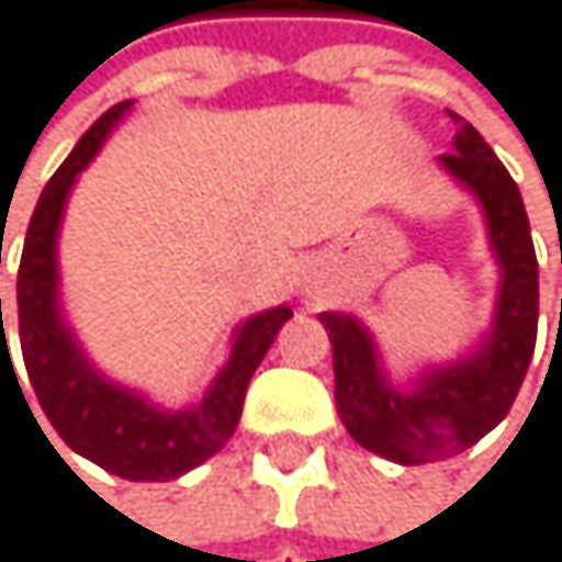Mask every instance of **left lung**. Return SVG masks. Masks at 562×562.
Here are the masks:
<instances>
[{"instance_id": "1", "label": "left lung", "mask_w": 562, "mask_h": 562, "mask_svg": "<svg viewBox=\"0 0 562 562\" xmlns=\"http://www.w3.org/2000/svg\"><path fill=\"white\" fill-rule=\"evenodd\" d=\"M457 122L453 151L440 155V165L476 194L490 248L501 261L497 314L483 344L457 364L427 371L414 391H397L381 368L371 330L350 314H321L334 347V397L347 434L404 467L453 457L494 430L514 407L537 344L540 271L520 188L483 135L470 122Z\"/></svg>"}]
</instances>
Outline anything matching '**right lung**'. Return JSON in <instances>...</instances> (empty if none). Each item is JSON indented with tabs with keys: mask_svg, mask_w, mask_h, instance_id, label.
I'll list each match as a JSON object with an SVG mask.
<instances>
[{
	"mask_svg": "<svg viewBox=\"0 0 562 562\" xmlns=\"http://www.w3.org/2000/svg\"><path fill=\"white\" fill-rule=\"evenodd\" d=\"M128 109L132 102H119L115 109H109L82 135V142L72 148V155L61 161V168L48 178L45 191L38 194L25 232L15 284L19 344L32 391L48 424L68 447L122 480H175L204 463L207 457H215L232 440L241 420L248 381L258 371L261 358L268 355V347L274 344L281 324L291 317V307L281 304L248 317L235 330L232 358L218 371L215 384L207 387V394L194 407L184 411H161L148 404L142 394L105 381L89 364L72 330L61 321L55 241L68 191H72L79 171L99 155L102 142ZM2 358L12 368L5 327L0 340V361Z\"/></svg>",
	"mask_w": 562,
	"mask_h": 562,
	"instance_id": "right-lung-1",
	"label": "right lung"
}]
</instances>
